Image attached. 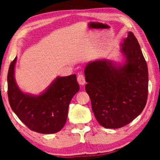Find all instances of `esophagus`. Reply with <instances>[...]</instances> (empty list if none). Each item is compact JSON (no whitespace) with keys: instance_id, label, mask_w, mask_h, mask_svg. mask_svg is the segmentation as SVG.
<instances>
[{"instance_id":"34e87169","label":"esophagus","mask_w":160,"mask_h":160,"mask_svg":"<svg viewBox=\"0 0 160 160\" xmlns=\"http://www.w3.org/2000/svg\"><path fill=\"white\" fill-rule=\"evenodd\" d=\"M77 81H78V84H79L81 86H84V85L85 84V83H86V82H85L84 76H83L82 74H79V75L78 76Z\"/></svg>"}]
</instances>
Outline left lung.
Wrapping results in <instances>:
<instances>
[{
	"mask_svg": "<svg viewBox=\"0 0 160 160\" xmlns=\"http://www.w3.org/2000/svg\"><path fill=\"white\" fill-rule=\"evenodd\" d=\"M121 44L122 63L100 59L84 68L85 89L100 125L117 129L141 114L148 96V73L145 58L132 32Z\"/></svg>",
	"mask_w": 160,
	"mask_h": 160,
	"instance_id": "8db88e82",
	"label": "left lung"
}]
</instances>
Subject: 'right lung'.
Here are the masks:
<instances>
[{
	"mask_svg": "<svg viewBox=\"0 0 160 160\" xmlns=\"http://www.w3.org/2000/svg\"><path fill=\"white\" fill-rule=\"evenodd\" d=\"M17 57L11 63L7 76L10 106L28 128L42 134L59 132L67 121L70 102L79 90L76 74L58 76L39 95L24 92L14 77Z\"/></svg>",
	"mask_w": 160,
	"mask_h": 160,
	"instance_id": "add662e5",
	"label": "right lung"
}]
</instances>
